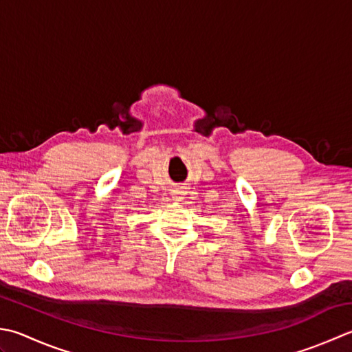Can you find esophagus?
Returning a JSON list of instances; mask_svg holds the SVG:
<instances>
[{"instance_id": "esophagus-1", "label": "esophagus", "mask_w": 352, "mask_h": 352, "mask_svg": "<svg viewBox=\"0 0 352 352\" xmlns=\"http://www.w3.org/2000/svg\"><path fill=\"white\" fill-rule=\"evenodd\" d=\"M182 197H183V190H180V189H177V190H172V198L177 199V201H180Z\"/></svg>"}]
</instances>
